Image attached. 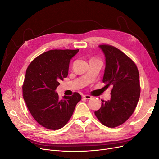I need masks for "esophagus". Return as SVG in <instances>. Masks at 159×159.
I'll list each match as a JSON object with an SVG mask.
<instances>
[{
    "label": "esophagus",
    "instance_id": "34e87169",
    "mask_svg": "<svg viewBox=\"0 0 159 159\" xmlns=\"http://www.w3.org/2000/svg\"><path fill=\"white\" fill-rule=\"evenodd\" d=\"M82 98L85 99H91V98H92V97H91V95H84Z\"/></svg>",
    "mask_w": 159,
    "mask_h": 159
}]
</instances>
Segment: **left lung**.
Instances as JSON below:
<instances>
[{"label":"left lung","instance_id":"left-lung-1","mask_svg":"<svg viewBox=\"0 0 159 159\" xmlns=\"http://www.w3.org/2000/svg\"><path fill=\"white\" fill-rule=\"evenodd\" d=\"M105 56L103 82L105 88L112 86L111 99L102 100L95 116L105 126L121 125L131 116L140 97L139 74L134 61L117 48L99 45Z\"/></svg>","mask_w":159,"mask_h":159}]
</instances>
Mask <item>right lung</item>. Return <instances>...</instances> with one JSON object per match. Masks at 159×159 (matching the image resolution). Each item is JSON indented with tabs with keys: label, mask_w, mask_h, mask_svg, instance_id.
Listing matches in <instances>:
<instances>
[{
	"label": "right lung",
	"mask_w": 159,
	"mask_h": 159,
	"mask_svg": "<svg viewBox=\"0 0 159 159\" xmlns=\"http://www.w3.org/2000/svg\"><path fill=\"white\" fill-rule=\"evenodd\" d=\"M79 50H51L28 66L22 85L23 98L32 116L50 130L65 126L81 99L80 93L59 98L56 89L68 74L70 60Z\"/></svg>",
	"instance_id": "right-lung-1"
}]
</instances>
